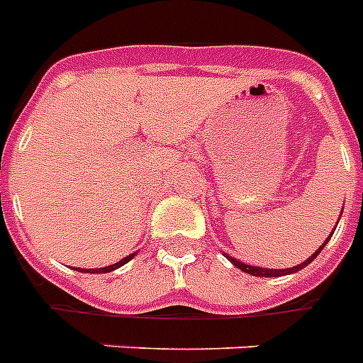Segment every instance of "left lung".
I'll return each mask as SVG.
<instances>
[{
  "mask_svg": "<svg viewBox=\"0 0 363 363\" xmlns=\"http://www.w3.org/2000/svg\"><path fill=\"white\" fill-rule=\"evenodd\" d=\"M332 233H334V231H332ZM330 237H332V235H330ZM330 237L326 238V242L323 244V246H320V248L317 250V252H315L313 255H311V257L308 259V261H304V263L296 264V267H293V268H284V270H274V268H259V267H250V264H244V263H240V261H237V259L229 257V255H225V257H228L229 261H231V263L235 264V267H237V268H240V270H244V272L252 274V276H259V278H278V276H285V274H293V272H298V270H302V268H304V267H308V264L311 263V261H313V259L317 257V255H319V253H320V250L325 248L326 244H328Z\"/></svg>",
  "mask_w": 363,
  "mask_h": 363,
  "instance_id": "8db88e82",
  "label": "left lung"
}]
</instances>
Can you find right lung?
I'll return each instance as SVG.
<instances>
[{"mask_svg": "<svg viewBox=\"0 0 363 363\" xmlns=\"http://www.w3.org/2000/svg\"><path fill=\"white\" fill-rule=\"evenodd\" d=\"M135 253H130V255H126L125 259H121L119 263H115V264H110V267H104V268H89V270H87V268H84V270H82V268H79L78 272H95V274H102V272H111V270H115V268H119V267H123V264L125 263H128V261H130L132 257H134Z\"/></svg>", "mask_w": 363, "mask_h": 363, "instance_id": "right-lung-1", "label": "right lung"}]
</instances>
